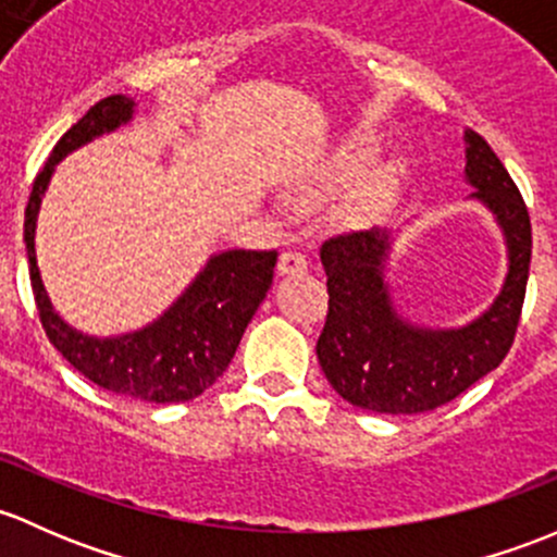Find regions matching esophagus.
Segmentation results:
<instances>
[{
  "label": "esophagus",
  "mask_w": 557,
  "mask_h": 557,
  "mask_svg": "<svg viewBox=\"0 0 557 557\" xmlns=\"http://www.w3.org/2000/svg\"><path fill=\"white\" fill-rule=\"evenodd\" d=\"M308 271V257L297 249L281 251L278 257V273L281 276H300Z\"/></svg>",
  "instance_id": "34e87169"
}]
</instances>
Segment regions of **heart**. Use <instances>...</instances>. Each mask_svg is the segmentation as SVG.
I'll return each instance as SVG.
<instances>
[{
  "mask_svg": "<svg viewBox=\"0 0 557 557\" xmlns=\"http://www.w3.org/2000/svg\"><path fill=\"white\" fill-rule=\"evenodd\" d=\"M370 158H372L370 141L367 139L348 141V147L341 152V158H337V165H335L337 176H341V180H354V176L362 174L364 165L370 163ZM392 180H394L392 171H386V174L370 180V185H364V190H362V203L364 206L377 203V200L388 193V187H392Z\"/></svg>",
  "mask_w": 557,
  "mask_h": 557,
  "instance_id": "1",
  "label": "heart"
}]
</instances>
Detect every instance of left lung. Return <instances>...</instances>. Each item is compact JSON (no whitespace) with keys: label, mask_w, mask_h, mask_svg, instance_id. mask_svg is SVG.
I'll return each instance as SVG.
<instances>
[{"label":"left lung","mask_w":557,"mask_h":557,"mask_svg":"<svg viewBox=\"0 0 557 557\" xmlns=\"http://www.w3.org/2000/svg\"><path fill=\"white\" fill-rule=\"evenodd\" d=\"M467 182L502 225L509 271L493 306L461 330H423L394 311L383 262L386 231L337 233L321 244L326 271L324 330L317 357L346 403L410 416L450 403L502 364L512 348L531 265V216L512 176L488 141L467 131Z\"/></svg>","instance_id":"8db88e82"}]
</instances>
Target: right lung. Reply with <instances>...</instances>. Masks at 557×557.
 <instances>
[{
  "label": "right lung",
  "instance_id": "add662e5",
  "mask_svg": "<svg viewBox=\"0 0 557 557\" xmlns=\"http://www.w3.org/2000/svg\"><path fill=\"white\" fill-rule=\"evenodd\" d=\"M134 117V101L125 96H107L94 104L59 139L48 163L34 180L26 203L23 240L28 255L34 302L45 335L74 370L107 392L139 399V403H187L203 394L231 364L240 335L273 281L278 251L231 249L206 262L185 295L158 321L145 330L120 337H90L72 330L53 311L37 268L34 231L37 214L55 163L96 136L109 134Z\"/></svg>",
  "mask_w": 557,
  "mask_h": 557
}]
</instances>
